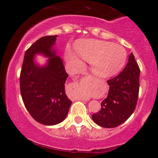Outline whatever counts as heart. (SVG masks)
<instances>
[{
  "mask_svg": "<svg viewBox=\"0 0 158 158\" xmlns=\"http://www.w3.org/2000/svg\"><path fill=\"white\" fill-rule=\"evenodd\" d=\"M75 49L81 58L90 63L92 73L100 78H108L117 74L127 60L125 48L110 41L81 39L77 42ZM77 54L70 48L66 49L65 58L75 67L81 65L80 59Z\"/></svg>",
  "mask_w": 158,
  "mask_h": 158,
  "instance_id": "obj_1",
  "label": "heart"
}]
</instances>
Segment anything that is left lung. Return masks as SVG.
Here are the masks:
<instances>
[{"label":"left lung","instance_id":"8db88e82","mask_svg":"<svg viewBox=\"0 0 158 158\" xmlns=\"http://www.w3.org/2000/svg\"><path fill=\"white\" fill-rule=\"evenodd\" d=\"M107 82L109 92L101 103V110L94 114L92 119L96 124L103 128H114L129 118L137 105L139 68L132 52L123 71Z\"/></svg>","mask_w":158,"mask_h":158}]
</instances>
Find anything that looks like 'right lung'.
Segmentation results:
<instances>
[{
  "label": "right lung",
  "instance_id": "right-lung-1",
  "mask_svg": "<svg viewBox=\"0 0 158 158\" xmlns=\"http://www.w3.org/2000/svg\"><path fill=\"white\" fill-rule=\"evenodd\" d=\"M58 35L41 37L25 52L20 89L23 102L32 118L46 126H54L66 118L71 100L65 94L68 74L55 45ZM48 57L44 65L35 61V56Z\"/></svg>",
  "mask_w": 158,
  "mask_h": 158
}]
</instances>
